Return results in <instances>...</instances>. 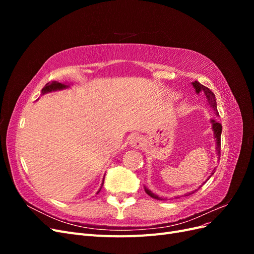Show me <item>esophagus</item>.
<instances>
[{"instance_id": "obj_1", "label": "esophagus", "mask_w": 254, "mask_h": 254, "mask_svg": "<svg viewBox=\"0 0 254 254\" xmlns=\"http://www.w3.org/2000/svg\"><path fill=\"white\" fill-rule=\"evenodd\" d=\"M130 145L132 146V147L134 148H139L141 147V146L143 145V141L141 139V136H137V135H134L131 140H130Z\"/></svg>"}]
</instances>
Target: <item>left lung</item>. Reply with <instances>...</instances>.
Listing matches in <instances>:
<instances>
[{"instance_id": "1", "label": "left lung", "mask_w": 254, "mask_h": 254, "mask_svg": "<svg viewBox=\"0 0 254 254\" xmlns=\"http://www.w3.org/2000/svg\"><path fill=\"white\" fill-rule=\"evenodd\" d=\"M193 83V86H194V88H195V90H196V92L197 93H199V92H203L204 93V95H205V97L207 98V104L209 105H211V107L212 108L216 111V114H218V112H217V106H216V98H215V95H214V93L213 92L209 89V88H206L205 86H203V84H201L200 82H198V81H194V82H191ZM211 123H212V128H213V131H214V137H215V141H216V150H217V155H218V160L220 159V136H221V130H222V126H221V124L220 123L218 122V121H216V120H211ZM215 171V170H214ZM212 172V175L215 173V172ZM211 175V176H212ZM210 176V177H211ZM205 182H203V184H204ZM145 191L146 193H147L150 197H152L153 199H157V200H163V198H161V197H159V196H157L156 194H153V193H151V191L149 190H147L145 188ZM188 196V195H187Z\"/></svg>"}]
</instances>
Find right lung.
<instances>
[{
    "label": "right lung",
    "mask_w": 254,
    "mask_h": 254,
    "mask_svg": "<svg viewBox=\"0 0 254 254\" xmlns=\"http://www.w3.org/2000/svg\"><path fill=\"white\" fill-rule=\"evenodd\" d=\"M68 86H66V84L64 83H60L58 81H52V82H49L44 86V88L42 89V94H45L48 93V92H51V91H56V90H63V89H65L67 88ZM99 190L97 191V193H99Z\"/></svg>",
    "instance_id": "add662e5"
}]
</instances>
